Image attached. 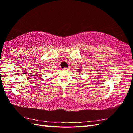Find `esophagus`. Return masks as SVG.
Masks as SVG:
<instances>
[{
	"mask_svg": "<svg viewBox=\"0 0 133 133\" xmlns=\"http://www.w3.org/2000/svg\"><path fill=\"white\" fill-rule=\"evenodd\" d=\"M68 68H67V67H65V68H64V69H63V70H68Z\"/></svg>",
	"mask_w": 133,
	"mask_h": 133,
	"instance_id": "1",
	"label": "esophagus"
}]
</instances>
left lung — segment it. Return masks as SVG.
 Wrapping results in <instances>:
<instances>
[{
	"instance_id": "1",
	"label": "left lung",
	"mask_w": 133,
	"mask_h": 133,
	"mask_svg": "<svg viewBox=\"0 0 133 133\" xmlns=\"http://www.w3.org/2000/svg\"><path fill=\"white\" fill-rule=\"evenodd\" d=\"M77 70L78 71V72L79 73H80L82 71V67L81 68H80V69H77Z\"/></svg>"
}]
</instances>
